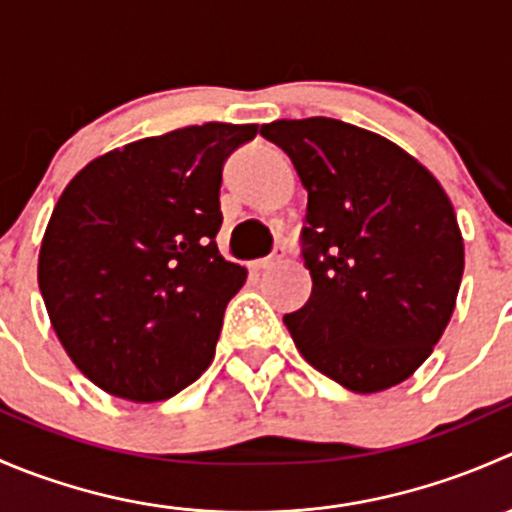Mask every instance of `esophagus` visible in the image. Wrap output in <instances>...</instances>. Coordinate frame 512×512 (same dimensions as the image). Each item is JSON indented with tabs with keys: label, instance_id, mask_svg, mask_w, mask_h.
<instances>
[{
	"label": "esophagus",
	"instance_id": "1",
	"mask_svg": "<svg viewBox=\"0 0 512 512\" xmlns=\"http://www.w3.org/2000/svg\"><path fill=\"white\" fill-rule=\"evenodd\" d=\"M277 260H280V257H265V260H257V262H252V270H257V272H260V270H267V267H272V265H275V262Z\"/></svg>",
	"mask_w": 512,
	"mask_h": 512
}]
</instances>
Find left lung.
<instances>
[{"mask_svg": "<svg viewBox=\"0 0 512 512\" xmlns=\"http://www.w3.org/2000/svg\"><path fill=\"white\" fill-rule=\"evenodd\" d=\"M260 133L307 190L312 294L285 314L299 354L354 394L401 384L433 352L461 287L463 237L446 190L404 148L337 118Z\"/></svg>", "mask_w": 512, "mask_h": 512, "instance_id": "1", "label": "left lung"}]
</instances>
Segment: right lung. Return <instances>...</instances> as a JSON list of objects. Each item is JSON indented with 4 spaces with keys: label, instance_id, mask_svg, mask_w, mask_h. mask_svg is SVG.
Instances as JSON below:
<instances>
[{
    "label": "right lung",
    "instance_id": "obj_1",
    "mask_svg": "<svg viewBox=\"0 0 512 512\" xmlns=\"http://www.w3.org/2000/svg\"><path fill=\"white\" fill-rule=\"evenodd\" d=\"M255 123H203L91 160L46 225L39 289L81 374L151 404L193 384L215 356L245 267L218 250L220 183Z\"/></svg>",
    "mask_w": 512,
    "mask_h": 512
}]
</instances>
